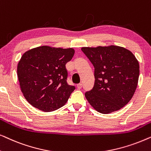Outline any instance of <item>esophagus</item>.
<instances>
[{"label":"esophagus","mask_w":151,"mask_h":151,"mask_svg":"<svg viewBox=\"0 0 151 151\" xmlns=\"http://www.w3.org/2000/svg\"><path fill=\"white\" fill-rule=\"evenodd\" d=\"M82 84H78L77 85V88H78V89H80V88H82Z\"/></svg>","instance_id":"34e87169"}]
</instances>
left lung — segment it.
Returning a JSON list of instances; mask_svg holds the SVG:
<instances>
[{
	"mask_svg": "<svg viewBox=\"0 0 151 151\" xmlns=\"http://www.w3.org/2000/svg\"><path fill=\"white\" fill-rule=\"evenodd\" d=\"M81 49L95 68L94 86L85 93L88 103L103 114L127 105L135 93L139 75V63L133 53L115 45Z\"/></svg>",
	"mask_w": 151,
	"mask_h": 151,
	"instance_id": "1",
	"label": "left lung"
}]
</instances>
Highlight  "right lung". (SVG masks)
<instances>
[{
	"label": "right lung",
	"mask_w": 151,
	"mask_h": 151,
	"mask_svg": "<svg viewBox=\"0 0 151 151\" xmlns=\"http://www.w3.org/2000/svg\"><path fill=\"white\" fill-rule=\"evenodd\" d=\"M73 48L40 46L27 51L17 67L20 87L31 105L45 112L63 106L75 86L67 84L66 64L73 58Z\"/></svg>",
	"instance_id": "right-lung-1"
}]
</instances>
